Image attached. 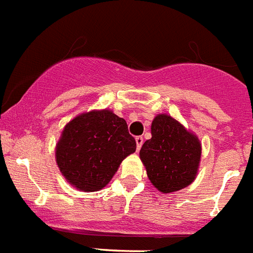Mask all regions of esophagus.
<instances>
[{"mask_svg": "<svg viewBox=\"0 0 253 253\" xmlns=\"http://www.w3.org/2000/svg\"><path fill=\"white\" fill-rule=\"evenodd\" d=\"M135 143H136V149H140L143 145V136H136L135 138Z\"/></svg>", "mask_w": 253, "mask_h": 253, "instance_id": "obj_1", "label": "esophagus"}]
</instances>
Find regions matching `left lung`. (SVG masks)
I'll return each mask as SVG.
<instances>
[{
    "mask_svg": "<svg viewBox=\"0 0 253 253\" xmlns=\"http://www.w3.org/2000/svg\"><path fill=\"white\" fill-rule=\"evenodd\" d=\"M150 130L152 138L139 152L150 183L164 194L192 184L202 155L198 136L168 114L157 115Z\"/></svg>",
    "mask_w": 253,
    "mask_h": 253,
    "instance_id": "8db88e82",
    "label": "left lung"
}]
</instances>
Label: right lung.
<instances>
[{"mask_svg":"<svg viewBox=\"0 0 253 253\" xmlns=\"http://www.w3.org/2000/svg\"><path fill=\"white\" fill-rule=\"evenodd\" d=\"M136 149L128 125L113 110L81 113L65 125L55 147V159L66 182L81 192L109 184L120 164Z\"/></svg>","mask_w":253,"mask_h":253,"instance_id":"add662e5","label":"right lung"}]
</instances>
